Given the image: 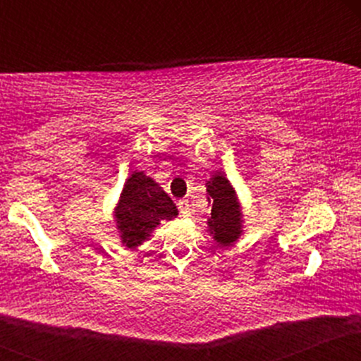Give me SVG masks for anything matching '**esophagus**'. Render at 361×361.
Listing matches in <instances>:
<instances>
[{"mask_svg": "<svg viewBox=\"0 0 361 361\" xmlns=\"http://www.w3.org/2000/svg\"><path fill=\"white\" fill-rule=\"evenodd\" d=\"M178 209H180V214L188 215V212H190V204H188V200H185V198H181V200H178Z\"/></svg>", "mask_w": 361, "mask_h": 361, "instance_id": "1", "label": "esophagus"}]
</instances>
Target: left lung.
<instances>
[{
    "mask_svg": "<svg viewBox=\"0 0 361 361\" xmlns=\"http://www.w3.org/2000/svg\"><path fill=\"white\" fill-rule=\"evenodd\" d=\"M207 193L212 200L209 226L215 241L224 244L234 243L241 234V210L229 180L217 175L207 183Z\"/></svg>",
    "mask_w": 361,
    "mask_h": 361,
    "instance_id": "left-lung-1",
    "label": "left lung"
}]
</instances>
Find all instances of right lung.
Wrapping results in <instances>:
<instances>
[{
  "instance_id": "right-lung-1",
  "label": "right lung",
  "mask_w": 361,
  "mask_h": 361,
  "mask_svg": "<svg viewBox=\"0 0 361 361\" xmlns=\"http://www.w3.org/2000/svg\"><path fill=\"white\" fill-rule=\"evenodd\" d=\"M176 207L159 185L142 171L132 173L117 207V222L126 246L134 247L164 219H173Z\"/></svg>"
}]
</instances>
